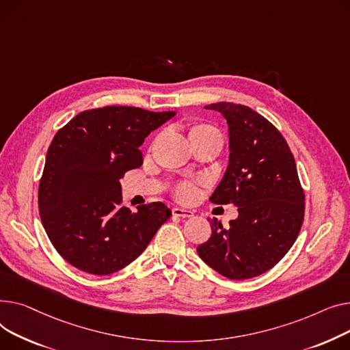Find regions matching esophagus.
Masks as SVG:
<instances>
[{
  "label": "esophagus",
  "mask_w": 350,
  "mask_h": 350,
  "mask_svg": "<svg viewBox=\"0 0 350 350\" xmlns=\"http://www.w3.org/2000/svg\"><path fill=\"white\" fill-rule=\"evenodd\" d=\"M172 215L176 217H192L193 212L188 211V209H182V208H174Z\"/></svg>",
  "instance_id": "obj_1"
}]
</instances>
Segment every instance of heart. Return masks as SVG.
Masks as SVG:
<instances>
[{"mask_svg":"<svg viewBox=\"0 0 350 350\" xmlns=\"http://www.w3.org/2000/svg\"><path fill=\"white\" fill-rule=\"evenodd\" d=\"M188 137L192 142V146H196V144H199V142H206V141H216L220 144L223 142L220 131L216 127H213L212 124H208V122H198V124L191 126L188 130ZM174 192L178 199H180L183 202H188L196 196L198 188H196L195 182L183 180L176 185Z\"/></svg>","mask_w":350,"mask_h":350,"instance_id":"heart-1","label":"heart"}]
</instances>
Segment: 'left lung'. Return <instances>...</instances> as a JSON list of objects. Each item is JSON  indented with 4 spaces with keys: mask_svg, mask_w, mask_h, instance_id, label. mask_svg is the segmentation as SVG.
I'll return each instance as SVG.
<instances>
[{
    "mask_svg": "<svg viewBox=\"0 0 350 350\" xmlns=\"http://www.w3.org/2000/svg\"><path fill=\"white\" fill-rule=\"evenodd\" d=\"M229 126V165L211 202L233 203L239 217L224 229L213 217L212 236L198 245L199 257L230 280L269 271L295 243L305 195L294 155L281 133L247 106L213 103Z\"/></svg>",
    "mask_w": 350,
    "mask_h": 350,
    "instance_id": "1",
    "label": "left lung"
}]
</instances>
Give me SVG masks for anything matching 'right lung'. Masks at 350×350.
<instances>
[{"label":"right lung","instance_id":"right-lung-1","mask_svg":"<svg viewBox=\"0 0 350 350\" xmlns=\"http://www.w3.org/2000/svg\"><path fill=\"white\" fill-rule=\"evenodd\" d=\"M175 111L107 106L73 117L53 137L38 206L56 252L76 269L113 274L133 262L165 223L162 202L121 206L120 179L142 165L141 144Z\"/></svg>","mask_w":350,"mask_h":350}]
</instances>
